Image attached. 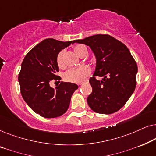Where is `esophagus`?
Segmentation results:
<instances>
[{
	"instance_id": "34e87169",
	"label": "esophagus",
	"mask_w": 156,
	"mask_h": 156,
	"mask_svg": "<svg viewBox=\"0 0 156 156\" xmlns=\"http://www.w3.org/2000/svg\"><path fill=\"white\" fill-rule=\"evenodd\" d=\"M82 83H80V84H79L78 85H79V86H81V85H82Z\"/></svg>"
}]
</instances>
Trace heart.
<instances>
[{"mask_svg":"<svg viewBox=\"0 0 156 156\" xmlns=\"http://www.w3.org/2000/svg\"><path fill=\"white\" fill-rule=\"evenodd\" d=\"M74 52L76 55L82 57L87 55V48L83 44H78L74 48ZM64 55L65 51L62 50L57 56V64L59 67H62L64 65ZM89 74V69L86 67L78 68H70L65 72L63 77L67 82L80 83L84 80V79Z\"/></svg>","mask_w":156,"mask_h":156,"instance_id":"obj_1","label":"heart"}]
</instances>
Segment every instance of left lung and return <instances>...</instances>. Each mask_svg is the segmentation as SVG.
<instances>
[{
	"mask_svg": "<svg viewBox=\"0 0 156 156\" xmlns=\"http://www.w3.org/2000/svg\"><path fill=\"white\" fill-rule=\"evenodd\" d=\"M75 42L91 49L96 68L89 79L92 92L87 103L94 112L110 114L117 112L133 94L136 86L138 67L126 46L108 35H95ZM95 76L102 77L98 80Z\"/></svg>",
	"mask_w": 156,
	"mask_h": 156,
	"instance_id": "1",
	"label": "left lung"
}]
</instances>
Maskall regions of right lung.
Wrapping results in <instances>:
<instances>
[{
	"label": "right lung",
	"instance_id": "right-lung-1",
	"mask_svg": "<svg viewBox=\"0 0 156 156\" xmlns=\"http://www.w3.org/2000/svg\"><path fill=\"white\" fill-rule=\"evenodd\" d=\"M74 41L62 42L52 38L42 40L25 55L18 76L24 101L33 112L44 118H55L67 112L73 93L78 86L62 82L52 88L50 83L60 80L57 56Z\"/></svg>",
	"mask_w": 156,
	"mask_h": 156
}]
</instances>
